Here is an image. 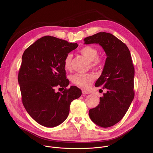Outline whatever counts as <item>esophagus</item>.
Returning <instances> with one entry per match:
<instances>
[{"label":"esophagus","mask_w":153,"mask_h":153,"mask_svg":"<svg viewBox=\"0 0 153 153\" xmlns=\"http://www.w3.org/2000/svg\"><path fill=\"white\" fill-rule=\"evenodd\" d=\"M82 94H90L89 92H88L87 91H86V90H85V89H82Z\"/></svg>","instance_id":"34e87169"}]
</instances>
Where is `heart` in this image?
Wrapping results in <instances>:
<instances>
[{
  "label": "heart",
  "mask_w": 153,
  "mask_h": 153,
  "mask_svg": "<svg viewBox=\"0 0 153 153\" xmlns=\"http://www.w3.org/2000/svg\"><path fill=\"white\" fill-rule=\"evenodd\" d=\"M79 53L90 61L92 67L98 68L102 65L103 60L99 56L98 50L92 46H85L79 49ZM72 55L69 53L64 61V66L66 70L71 69ZM95 76L93 74H81L76 73L71 76V81L73 84L84 88H88L94 82Z\"/></svg>",
  "instance_id": "b5f03b06"
}]
</instances>
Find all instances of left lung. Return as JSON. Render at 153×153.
I'll return each mask as SVG.
<instances>
[{"instance_id":"obj_1","label":"left lung","mask_w":153,"mask_h":153,"mask_svg":"<svg viewBox=\"0 0 153 153\" xmlns=\"http://www.w3.org/2000/svg\"><path fill=\"white\" fill-rule=\"evenodd\" d=\"M85 44H98L107 59L95 87L106 88L100 104L89 109L91 120L97 125L107 128L118 123L125 115L134 97V68L127 45L111 33L99 32L84 39Z\"/></svg>"}]
</instances>
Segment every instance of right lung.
<instances>
[{
	"label": "right lung",
	"instance_id": "1",
	"mask_svg": "<svg viewBox=\"0 0 153 153\" xmlns=\"http://www.w3.org/2000/svg\"><path fill=\"white\" fill-rule=\"evenodd\" d=\"M78 45L51 36H45L23 52L18 74L23 105L29 115L46 127H54L68 117L71 102L82 94L76 87H66L64 61ZM58 86L65 88L56 93Z\"/></svg>",
	"mask_w": 153,
	"mask_h": 153
}]
</instances>
